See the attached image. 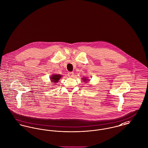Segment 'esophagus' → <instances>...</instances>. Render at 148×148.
<instances>
[{
	"label": "esophagus",
	"instance_id": "1",
	"mask_svg": "<svg viewBox=\"0 0 148 148\" xmlns=\"http://www.w3.org/2000/svg\"><path fill=\"white\" fill-rule=\"evenodd\" d=\"M68 76L69 77L73 78V77H74V73H73V72H68Z\"/></svg>",
	"mask_w": 148,
	"mask_h": 148
}]
</instances>
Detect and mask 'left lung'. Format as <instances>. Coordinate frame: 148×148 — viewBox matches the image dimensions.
<instances>
[{
	"label": "left lung",
	"mask_w": 148,
	"mask_h": 148,
	"mask_svg": "<svg viewBox=\"0 0 148 148\" xmlns=\"http://www.w3.org/2000/svg\"><path fill=\"white\" fill-rule=\"evenodd\" d=\"M83 81H84V82H87V80L88 79H85V78H83Z\"/></svg>",
	"instance_id": "obj_1"
}]
</instances>
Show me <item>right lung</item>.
Instances as JSON below:
<instances>
[{
    "instance_id": "right-lung-1",
    "label": "right lung",
    "mask_w": 148,
    "mask_h": 148,
    "mask_svg": "<svg viewBox=\"0 0 148 148\" xmlns=\"http://www.w3.org/2000/svg\"><path fill=\"white\" fill-rule=\"evenodd\" d=\"M61 75L60 74H56V75H53L51 77V80L52 83H56L58 82V80L61 78Z\"/></svg>"
}]
</instances>
